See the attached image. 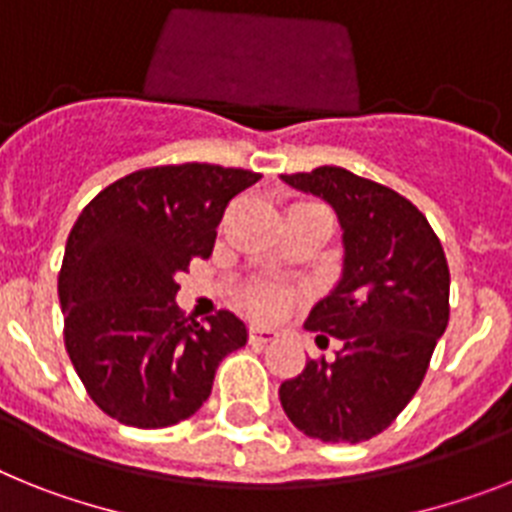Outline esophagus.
<instances>
[{
  "mask_svg": "<svg viewBox=\"0 0 512 512\" xmlns=\"http://www.w3.org/2000/svg\"><path fill=\"white\" fill-rule=\"evenodd\" d=\"M276 338V330L270 328H249V343H255V346H265Z\"/></svg>",
  "mask_w": 512,
  "mask_h": 512,
  "instance_id": "obj_1",
  "label": "esophagus"
}]
</instances>
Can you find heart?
Segmentation results:
<instances>
[{"label": "heart", "instance_id": "heart-1", "mask_svg": "<svg viewBox=\"0 0 512 512\" xmlns=\"http://www.w3.org/2000/svg\"><path fill=\"white\" fill-rule=\"evenodd\" d=\"M242 304L249 315L255 317H278L291 304V291L276 286V283H255L242 291Z\"/></svg>", "mask_w": 512, "mask_h": 512}]
</instances>
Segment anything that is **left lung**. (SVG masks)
<instances>
[{"label":"left lung","instance_id":"left-lung-1","mask_svg":"<svg viewBox=\"0 0 512 512\" xmlns=\"http://www.w3.org/2000/svg\"><path fill=\"white\" fill-rule=\"evenodd\" d=\"M325 197L343 226L338 289L309 312L317 343L341 338L336 359H309L281 382L286 416L322 442H364L398 419L427 375L450 320V270L442 244L411 200L341 166L281 174Z\"/></svg>","mask_w":512,"mask_h":512}]
</instances>
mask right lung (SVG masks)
<instances>
[{
	"label": "right lung",
	"mask_w": 512,
	"mask_h": 512,
	"mask_svg": "<svg viewBox=\"0 0 512 512\" xmlns=\"http://www.w3.org/2000/svg\"><path fill=\"white\" fill-rule=\"evenodd\" d=\"M257 179L218 163L148 166L77 216L59 270L64 346L103 414L137 429L184 422L223 356L247 343L236 315L187 320L174 296L176 273L210 257L226 205Z\"/></svg>",
	"instance_id": "right-lung-1"
}]
</instances>
